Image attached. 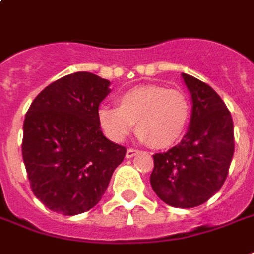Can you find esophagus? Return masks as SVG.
Listing matches in <instances>:
<instances>
[{"label": "esophagus", "instance_id": "obj_1", "mask_svg": "<svg viewBox=\"0 0 254 254\" xmlns=\"http://www.w3.org/2000/svg\"><path fill=\"white\" fill-rule=\"evenodd\" d=\"M137 154H140L139 150H134V148H127V158H133L134 155H137Z\"/></svg>", "mask_w": 254, "mask_h": 254}]
</instances>
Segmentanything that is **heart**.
I'll return each instance as SVG.
<instances>
[{
    "label": "heart",
    "mask_w": 254,
    "mask_h": 254,
    "mask_svg": "<svg viewBox=\"0 0 254 254\" xmlns=\"http://www.w3.org/2000/svg\"><path fill=\"white\" fill-rule=\"evenodd\" d=\"M118 107L103 106L97 121L104 134L121 143L136 130L154 148H169L182 139L191 118V103L186 93L158 85L136 86L117 99Z\"/></svg>",
    "instance_id": "obj_1"
}]
</instances>
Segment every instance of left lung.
I'll list each match as a JSON object with an SVG mask.
<instances>
[{"label":"left lung","instance_id":"left-lung-1","mask_svg":"<svg viewBox=\"0 0 254 254\" xmlns=\"http://www.w3.org/2000/svg\"><path fill=\"white\" fill-rule=\"evenodd\" d=\"M192 97L189 132L166 152L154 154L150 182L155 194L173 207H195L226 182L235 150L232 117L210 86L183 72Z\"/></svg>","mask_w":254,"mask_h":254}]
</instances>
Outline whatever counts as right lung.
Wrapping results in <instances>:
<instances>
[{"mask_svg": "<svg viewBox=\"0 0 254 254\" xmlns=\"http://www.w3.org/2000/svg\"><path fill=\"white\" fill-rule=\"evenodd\" d=\"M110 81L68 74L35 97L23 124L22 154L30 187L48 209L74 216L102 199L127 148L104 137L97 121Z\"/></svg>", "mask_w": 254, "mask_h": 254, "instance_id": "obj_1", "label": "right lung"}]
</instances>
